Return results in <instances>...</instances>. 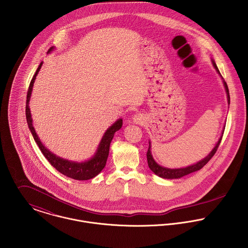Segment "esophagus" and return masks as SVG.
Listing matches in <instances>:
<instances>
[{
    "label": "esophagus",
    "instance_id": "esophagus-1",
    "mask_svg": "<svg viewBox=\"0 0 248 248\" xmlns=\"http://www.w3.org/2000/svg\"><path fill=\"white\" fill-rule=\"evenodd\" d=\"M144 121H145V117L143 116V114H141V113H137V114H135L133 116V122L135 124L141 125V124L144 123Z\"/></svg>",
    "mask_w": 248,
    "mask_h": 248
}]
</instances>
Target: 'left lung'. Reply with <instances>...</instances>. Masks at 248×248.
Wrapping results in <instances>:
<instances>
[{
	"label": "left lung",
	"instance_id": "1",
	"mask_svg": "<svg viewBox=\"0 0 248 248\" xmlns=\"http://www.w3.org/2000/svg\"><path fill=\"white\" fill-rule=\"evenodd\" d=\"M212 61L213 67L215 68L216 71L217 72V74L219 75V77L221 78L222 80V84L224 86V89H225V93H226V96H227V103L228 105L230 104V95H229V91H228V87H227V84L226 82L223 80L222 76L220 75V72L218 71L215 61L211 59ZM224 128L225 126H223V130L221 131V135L218 139L217 142L216 143V145L214 146L211 152L202 159L199 160L198 162L192 164V165H189V166H186V167H182V168H167V167H164V166H161L159 165L153 157V155H152V152H151V141L149 140V149H148V152H147V160H148V166L149 168L152 170L153 173H155L156 176H158L159 177H162V178H166V179H177V178H180V177H184V176H187L191 173H194L196 171H199L201 170L212 157L213 155H215V153L217 152V149L218 148V145L220 143V140L222 139V135H223V132H224Z\"/></svg>",
	"mask_w": 248,
	"mask_h": 248
}]
</instances>
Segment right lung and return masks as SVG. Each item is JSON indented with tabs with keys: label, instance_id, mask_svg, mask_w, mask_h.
I'll list each match as a JSON object with an SVG mask.
<instances>
[{
	"label": "right lung",
	"instance_id": "1",
	"mask_svg": "<svg viewBox=\"0 0 248 248\" xmlns=\"http://www.w3.org/2000/svg\"><path fill=\"white\" fill-rule=\"evenodd\" d=\"M54 49H55V46H51L48 49L47 54L50 53L51 51H53ZM42 65H43V62L40 63L35 74L33 75V78L30 84L28 96H27V107H26V116H27L28 125H29L30 131L32 134V137L35 140L36 144L40 148L44 156L61 174L73 178V179H77V180H88L93 177H96L104 169V167L106 165L110 142L113 139L115 132H117L118 130L121 129L123 120H122V118L117 119L113 124H111V126H109L107 129L106 132L104 133L101 140L98 144V147H97L95 153L93 154V155L85 161H80V162L73 161V160L63 158V157L53 154L41 142L38 135L36 134L35 129L33 127V120L31 117V108H30V101H31L36 76L38 75V72L41 70Z\"/></svg>",
	"mask_w": 248,
	"mask_h": 248
}]
</instances>
